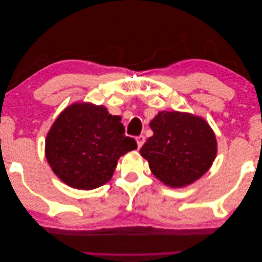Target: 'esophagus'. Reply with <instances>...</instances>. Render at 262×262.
Returning a JSON list of instances; mask_svg holds the SVG:
<instances>
[{
  "instance_id": "34e87169",
  "label": "esophagus",
  "mask_w": 262,
  "mask_h": 262,
  "mask_svg": "<svg viewBox=\"0 0 262 262\" xmlns=\"http://www.w3.org/2000/svg\"><path fill=\"white\" fill-rule=\"evenodd\" d=\"M136 139H137V145H138V148H140L144 145V143H145V136L140 135V136L137 137Z\"/></svg>"
}]
</instances>
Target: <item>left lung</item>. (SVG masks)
<instances>
[{"instance_id":"8db88e82","label":"left lung","mask_w":262,"mask_h":262,"mask_svg":"<svg viewBox=\"0 0 262 262\" xmlns=\"http://www.w3.org/2000/svg\"><path fill=\"white\" fill-rule=\"evenodd\" d=\"M149 137L140 154L152 173L173 188L200 179L217 153L216 137L204 119L178 111H161L149 123Z\"/></svg>"}]
</instances>
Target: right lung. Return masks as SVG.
Wrapping results in <instances>:
<instances>
[{
    "mask_svg": "<svg viewBox=\"0 0 262 262\" xmlns=\"http://www.w3.org/2000/svg\"><path fill=\"white\" fill-rule=\"evenodd\" d=\"M137 148L119 116L104 106L76 103L60 114L46 137V159L68 186L89 190L113 178L119 157Z\"/></svg>",
    "mask_w": 262,
    "mask_h": 262,
    "instance_id": "right-lung-1",
    "label": "right lung"
}]
</instances>
